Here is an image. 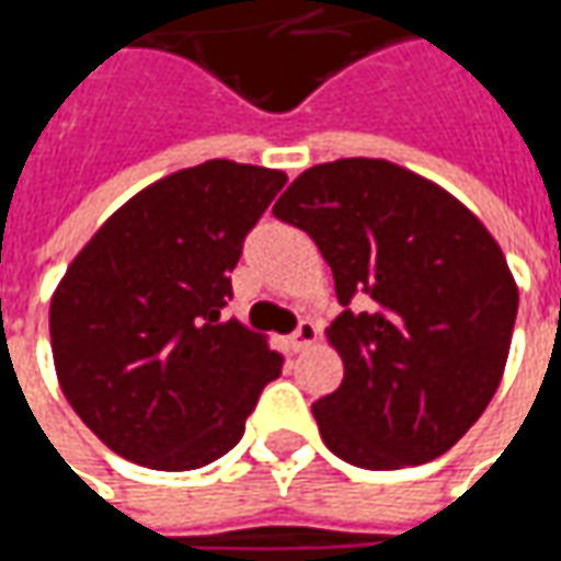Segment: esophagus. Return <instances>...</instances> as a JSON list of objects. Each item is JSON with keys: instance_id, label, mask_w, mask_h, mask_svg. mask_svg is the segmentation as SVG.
Wrapping results in <instances>:
<instances>
[{"instance_id": "esophagus-1", "label": "esophagus", "mask_w": 561, "mask_h": 561, "mask_svg": "<svg viewBox=\"0 0 561 561\" xmlns=\"http://www.w3.org/2000/svg\"><path fill=\"white\" fill-rule=\"evenodd\" d=\"M313 337H317V325H313L311 320H301V323L296 325V332L289 335V351L301 353L305 347H311Z\"/></svg>"}]
</instances>
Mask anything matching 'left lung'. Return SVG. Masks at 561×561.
I'll return each mask as SVG.
<instances>
[{"label":"left lung","instance_id":"1","mask_svg":"<svg viewBox=\"0 0 561 561\" xmlns=\"http://www.w3.org/2000/svg\"><path fill=\"white\" fill-rule=\"evenodd\" d=\"M274 217L308 232L335 277L344 380L311 408L325 447L368 471L438 459L507 363L519 293L502 248L440 186L363 157L301 172Z\"/></svg>","mask_w":561,"mask_h":561}]
</instances>
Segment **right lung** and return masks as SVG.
<instances>
[{
	"mask_svg": "<svg viewBox=\"0 0 561 561\" xmlns=\"http://www.w3.org/2000/svg\"><path fill=\"white\" fill-rule=\"evenodd\" d=\"M287 174L202 162L129 198L75 256L50 299L59 387L105 447L193 471L244 435L284 356L238 320L232 268Z\"/></svg>",
	"mask_w": 561,
	"mask_h": 561,
	"instance_id": "1",
	"label": "right lung"
}]
</instances>
